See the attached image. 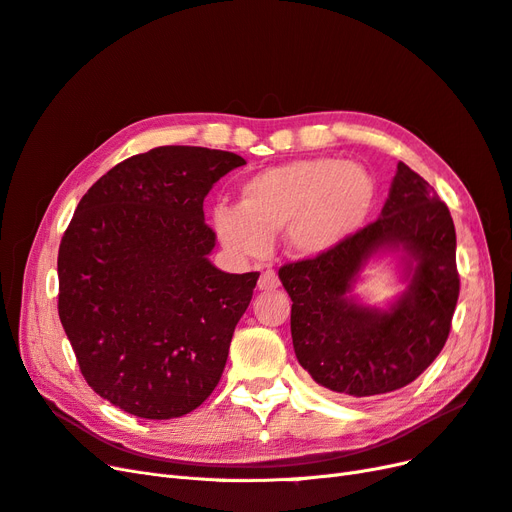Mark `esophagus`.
Here are the masks:
<instances>
[{
  "instance_id": "34e87169",
  "label": "esophagus",
  "mask_w": 512,
  "mask_h": 512,
  "mask_svg": "<svg viewBox=\"0 0 512 512\" xmlns=\"http://www.w3.org/2000/svg\"><path fill=\"white\" fill-rule=\"evenodd\" d=\"M277 286H280V277H277L275 271L267 269V271L260 273V277H258V288L260 290H275Z\"/></svg>"
}]
</instances>
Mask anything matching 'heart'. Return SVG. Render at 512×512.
Instances as JSON below:
<instances>
[{
    "label": "heart",
    "instance_id": "heart-1",
    "mask_svg": "<svg viewBox=\"0 0 512 512\" xmlns=\"http://www.w3.org/2000/svg\"><path fill=\"white\" fill-rule=\"evenodd\" d=\"M376 203V181L356 162L309 158L260 170L241 185L239 209L218 207L213 226L228 250L243 256L267 252L286 230L297 258L335 252L359 232Z\"/></svg>",
    "mask_w": 512,
    "mask_h": 512
}]
</instances>
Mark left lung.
Instances as JSON below:
<instances>
[{"label": "left lung", "mask_w": 512, "mask_h": 512, "mask_svg": "<svg viewBox=\"0 0 512 512\" xmlns=\"http://www.w3.org/2000/svg\"><path fill=\"white\" fill-rule=\"evenodd\" d=\"M401 251L409 288L386 310L355 301L366 262ZM457 237L451 211L404 162L397 164L380 218L335 252L288 262L294 354L320 386L371 397L416 380L444 348L459 299Z\"/></svg>", "instance_id": "obj_1"}]
</instances>
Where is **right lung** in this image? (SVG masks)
Masks as SVG:
<instances>
[{
	"label": "right lung",
	"instance_id": "add662e5",
	"mask_svg": "<svg viewBox=\"0 0 512 512\" xmlns=\"http://www.w3.org/2000/svg\"><path fill=\"white\" fill-rule=\"evenodd\" d=\"M237 153L156 147L113 166L81 198L57 256L59 320L100 397L177 418L218 386L258 271L211 265L203 200Z\"/></svg>",
	"mask_w": 512,
	"mask_h": 512
}]
</instances>
